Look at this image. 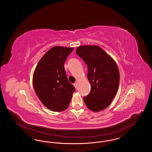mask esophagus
<instances>
[{
    "instance_id": "esophagus-1",
    "label": "esophagus",
    "mask_w": 152,
    "mask_h": 152,
    "mask_svg": "<svg viewBox=\"0 0 152 152\" xmlns=\"http://www.w3.org/2000/svg\"><path fill=\"white\" fill-rule=\"evenodd\" d=\"M73 86H75V88L77 89V83H74L73 84Z\"/></svg>"
}]
</instances>
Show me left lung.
Returning <instances> with one entry per match:
<instances>
[{
  "mask_svg": "<svg viewBox=\"0 0 152 152\" xmlns=\"http://www.w3.org/2000/svg\"><path fill=\"white\" fill-rule=\"evenodd\" d=\"M77 55L88 66L87 77L91 92L83 100L93 112L107 108L115 97L120 83V72L113 58L97 45H82L76 48Z\"/></svg>",
  "mask_w": 152,
  "mask_h": 152,
  "instance_id": "8db88e82",
  "label": "left lung"
}]
</instances>
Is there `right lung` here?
Returning a JSON list of instances; mask_svg holds the SVG:
<instances>
[{
    "mask_svg": "<svg viewBox=\"0 0 152 152\" xmlns=\"http://www.w3.org/2000/svg\"><path fill=\"white\" fill-rule=\"evenodd\" d=\"M73 48L55 46L47 51L36 65L33 75L35 93L44 105L53 112L69 106L75 88L67 79L65 61Z\"/></svg>",
    "mask_w": 152,
    "mask_h": 152,
    "instance_id": "1",
    "label": "right lung"
}]
</instances>
